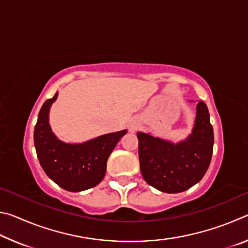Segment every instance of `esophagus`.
Listing matches in <instances>:
<instances>
[{"instance_id": "1", "label": "esophagus", "mask_w": 248, "mask_h": 248, "mask_svg": "<svg viewBox=\"0 0 248 248\" xmlns=\"http://www.w3.org/2000/svg\"><path fill=\"white\" fill-rule=\"evenodd\" d=\"M139 127H140V123H139V120L136 119V118L131 119L128 123V129H129L130 132L137 131V130L139 129Z\"/></svg>"}]
</instances>
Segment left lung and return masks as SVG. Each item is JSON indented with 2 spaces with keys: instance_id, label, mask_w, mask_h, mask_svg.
I'll return each instance as SVG.
<instances>
[{
  "instance_id": "left-lung-1",
  "label": "left lung",
  "mask_w": 248,
  "mask_h": 248,
  "mask_svg": "<svg viewBox=\"0 0 248 248\" xmlns=\"http://www.w3.org/2000/svg\"><path fill=\"white\" fill-rule=\"evenodd\" d=\"M192 133L178 143L138 132L140 170L150 186L167 194L182 192L199 183L213 151V128L207 105L197 104Z\"/></svg>"
}]
</instances>
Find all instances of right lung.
<instances>
[{
	"label": "right lung",
	"mask_w": 248,
	"mask_h": 248,
	"mask_svg": "<svg viewBox=\"0 0 248 248\" xmlns=\"http://www.w3.org/2000/svg\"><path fill=\"white\" fill-rule=\"evenodd\" d=\"M58 97L47 99L41 107L33 131V142L40 165L50 179L61 188L83 191L102 182L109 155L127 130L104 134L84 143L70 144L59 140L49 124V110Z\"/></svg>",
	"instance_id": "right-lung-1"
}]
</instances>
